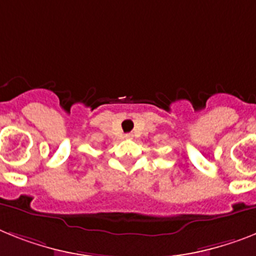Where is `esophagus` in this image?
Masks as SVG:
<instances>
[{
	"instance_id": "obj_1",
	"label": "esophagus",
	"mask_w": 256,
	"mask_h": 256,
	"mask_svg": "<svg viewBox=\"0 0 256 256\" xmlns=\"http://www.w3.org/2000/svg\"><path fill=\"white\" fill-rule=\"evenodd\" d=\"M124 139H132V134H130V132H128V134H124Z\"/></svg>"
}]
</instances>
